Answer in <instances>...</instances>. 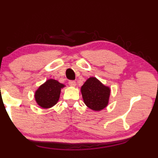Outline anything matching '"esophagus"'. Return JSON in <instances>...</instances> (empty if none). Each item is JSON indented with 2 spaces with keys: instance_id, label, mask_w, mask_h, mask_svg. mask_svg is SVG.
Returning <instances> with one entry per match:
<instances>
[{
  "instance_id": "obj_1",
  "label": "esophagus",
  "mask_w": 158,
  "mask_h": 158,
  "mask_svg": "<svg viewBox=\"0 0 158 158\" xmlns=\"http://www.w3.org/2000/svg\"><path fill=\"white\" fill-rule=\"evenodd\" d=\"M69 85L70 86H72V87H75V85H76V83H75V81H69Z\"/></svg>"
}]
</instances>
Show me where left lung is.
<instances>
[{
    "instance_id": "8db88e82",
    "label": "left lung",
    "mask_w": 158,
    "mask_h": 158,
    "mask_svg": "<svg viewBox=\"0 0 158 158\" xmlns=\"http://www.w3.org/2000/svg\"><path fill=\"white\" fill-rule=\"evenodd\" d=\"M85 104L91 110L99 111L109 104L111 89L95 77H90L81 87Z\"/></svg>"
}]
</instances>
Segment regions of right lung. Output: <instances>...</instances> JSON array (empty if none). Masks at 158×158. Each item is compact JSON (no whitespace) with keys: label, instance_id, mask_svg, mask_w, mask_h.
<instances>
[{"label":"right lung","instance_id":"add662e5","mask_svg":"<svg viewBox=\"0 0 158 158\" xmlns=\"http://www.w3.org/2000/svg\"><path fill=\"white\" fill-rule=\"evenodd\" d=\"M64 86L56 80L48 79L35 91L34 98L36 103L42 109L54 106L59 101L61 89Z\"/></svg>","mask_w":158,"mask_h":158}]
</instances>
